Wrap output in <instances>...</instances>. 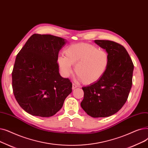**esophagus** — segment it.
<instances>
[{
  "label": "esophagus",
  "mask_w": 148,
  "mask_h": 148,
  "mask_svg": "<svg viewBox=\"0 0 148 148\" xmlns=\"http://www.w3.org/2000/svg\"><path fill=\"white\" fill-rule=\"evenodd\" d=\"M77 87H78V86L76 85L75 84H72V89H73V90L75 89V88H77Z\"/></svg>",
  "instance_id": "34e87169"
}]
</instances>
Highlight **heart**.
I'll list each match as a JSON object with an SVG mask.
<instances>
[{
    "label": "heart",
    "mask_w": 148,
    "mask_h": 148,
    "mask_svg": "<svg viewBox=\"0 0 148 148\" xmlns=\"http://www.w3.org/2000/svg\"><path fill=\"white\" fill-rule=\"evenodd\" d=\"M64 56L58 58L57 62L64 76L72 73V66L78 79L84 84L90 85L99 81L106 72L110 57L106 51L87 43L69 45L64 52Z\"/></svg>",
    "instance_id": "b5f03b06"
}]
</instances>
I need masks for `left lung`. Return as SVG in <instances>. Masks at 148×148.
Here are the masks:
<instances>
[{"label": "left lung", "instance_id": "obj_1", "mask_svg": "<svg viewBox=\"0 0 148 148\" xmlns=\"http://www.w3.org/2000/svg\"><path fill=\"white\" fill-rule=\"evenodd\" d=\"M105 49L110 62L106 72L96 82L82 87V108L93 117H105L116 113L127 101L132 84L134 64L121 45L110 40H96Z\"/></svg>", "mask_w": 148, "mask_h": 148}]
</instances>
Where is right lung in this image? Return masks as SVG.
<instances>
[{
    "mask_svg": "<svg viewBox=\"0 0 148 148\" xmlns=\"http://www.w3.org/2000/svg\"><path fill=\"white\" fill-rule=\"evenodd\" d=\"M65 43L64 38L34 34L17 54L12 72L13 93L27 113L52 116L71 93L72 84L61 76L57 62Z\"/></svg>",
    "mask_w": 148,
    "mask_h": 148,
    "instance_id": "right-lung-1",
    "label": "right lung"
}]
</instances>
